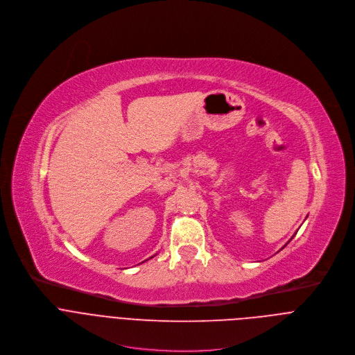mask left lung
<instances>
[{"label":"left lung","instance_id":"obj_1","mask_svg":"<svg viewBox=\"0 0 355 355\" xmlns=\"http://www.w3.org/2000/svg\"><path fill=\"white\" fill-rule=\"evenodd\" d=\"M291 239H293V238H291Z\"/></svg>","mask_w":355,"mask_h":355}]
</instances>
